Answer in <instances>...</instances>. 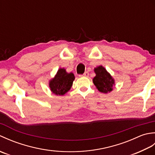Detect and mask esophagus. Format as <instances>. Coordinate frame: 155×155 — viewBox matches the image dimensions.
<instances>
[{
    "mask_svg": "<svg viewBox=\"0 0 155 155\" xmlns=\"http://www.w3.org/2000/svg\"><path fill=\"white\" fill-rule=\"evenodd\" d=\"M88 75H89V74H88V72H85L84 74H80L79 77H88Z\"/></svg>",
    "mask_w": 155,
    "mask_h": 155,
    "instance_id": "esophagus-1",
    "label": "esophagus"
}]
</instances>
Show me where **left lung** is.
<instances>
[{"instance_id": "left-lung-1", "label": "left lung", "mask_w": 155, "mask_h": 155, "mask_svg": "<svg viewBox=\"0 0 155 155\" xmlns=\"http://www.w3.org/2000/svg\"><path fill=\"white\" fill-rule=\"evenodd\" d=\"M96 76L93 78V83L101 93H108L112 91L114 81L106 69L102 66L94 68Z\"/></svg>"}]
</instances>
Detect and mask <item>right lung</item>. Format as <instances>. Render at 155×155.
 I'll return each instance as SVG.
<instances>
[{"label": "right lung", "instance_id": "obj_1", "mask_svg": "<svg viewBox=\"0 0 155 155\" xmlns=\"http://www.w3.org/2000/svg\"><path fill=\"white\" fill-rule=\"evenodd\" d=\"M74 80V74L67 73L64 68H60L53 79L50 81L51 91L57 95H64L71 88Z\"/></svg>", "mask_w": 155, "mask_h": 155}]
</instances>
